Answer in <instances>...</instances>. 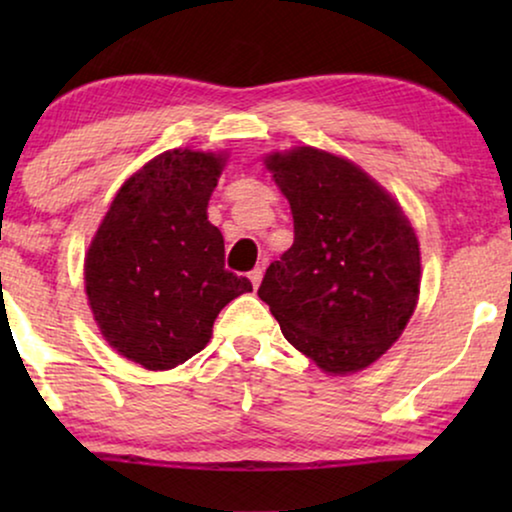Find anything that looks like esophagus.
Returning <instances> with one entry per match:
<instances>
[{
  "mask_svg": "<svg viewBox=\"0 0 512 512\" xmlns=\"http://www.w3.org/2000/svg\"><path fill=\"white\" fill-rule=\"evenodd\" d=\"M249 279H251V284H254V289H258V284H261V279H263V268H254L249 272Z\"/></svg>",
  "mask_w": 512,
  "mask_h": 512,
  "instance_id": "34e87169",
  "label": "esophagus"
}]
</instances>
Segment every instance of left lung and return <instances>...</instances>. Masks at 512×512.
Masks as SVG:
<instances>
[{
	"instance_id": "obj_1",
	"label": "left lung",
	"mask_w": 512,
	"mask_h": 512,
	"mask_svg": "<svg viewBox=\"0 0 512 512\" xmlns=\"http://www.w3.org/2000/svg\"><path fill=\"white\" fill-rule=\"evenodd\" d=\"M265 167L293 214V244L258 289L284 338L335 375L356 373L398 340L419 296L408 216L352 160L296 146Z\"/></svg>"
}]
</instances>
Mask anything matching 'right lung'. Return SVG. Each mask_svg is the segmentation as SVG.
Segmentation results:
<instances>
[{
	"instance_id": "right-lung-1",
	"label": "right lung",
	"mask_w": 512,
	"mask_h": 512,
	"mask_svg": "<svg viewBox=\"0 0 512 512\" xmlns=\"http://www.w3.org/2000/svg\"><path fill=\"white\" fill-rule=\"evenodd\" d=\"M223 153L165 151L121 186L86 254V293L104 340L146 370H170L212 338L247 277L223 265L207 221Z\"/></svg>"
}]
</instances>
